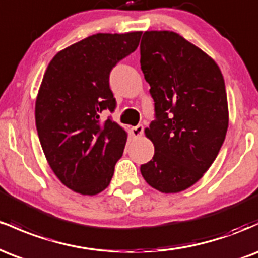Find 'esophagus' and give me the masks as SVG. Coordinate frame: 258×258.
I'll return each instance as SVG.
<instances>
[{
  "mask_svg": "<svg viewBox=\"0 0 258 258\" xmlns=\"http://www.w3.org/2000/svg\"><path fill=\"white\" fill-rule=\"evenodd\" d=\"M143 130H144V127H143V125H137V126H135V127H132L131 128V135H132V137H141L142 136V133H143Z\"/></svg>",
  "mask_w": 258,
  "mask_h": 258,
  "instance_id": "34e87169",
  "label": "esophagus"
}]
</instances>
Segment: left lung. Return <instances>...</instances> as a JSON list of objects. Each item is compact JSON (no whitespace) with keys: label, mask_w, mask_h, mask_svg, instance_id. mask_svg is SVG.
<instances>
[{"label":"left lung","mask_w":258,"mask_h":258,"mask_svg":"<svg viewBox=\"0 0 258 258\" xmlns=\"http://www.w3.org/2000/svg\"><path fill=\"white\" fill-rule=\"evenodd\" d=\"M141 69L154 99L146 136L155 153L141 165L144 179L162 193L197 183L217 158L228 128V103L220 68L173 31H146Z\"/></svg>","instance_id":"left-lung-1"}]
</instances>
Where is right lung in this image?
Here are the masks:
<instances>
[{
	"label": "right lung",
	"instance_id": "add662e5",
	"mask_svg": "<svg viewBox=\"0 0 258 258\" xmlns=\"http://www.w3.org/2000/svg\"><path fill=\"white\" fill-rule=\"evenodd\" d=\"M141 31L96 34L63 49L43 75L35 105L37 135L60 182L84 195L103 191L122 156L127 135L111 116L112 68L137 49Z\"/></svg>",
	"mask_w": 258,
	"mask_h": 258
}]
</instances>
